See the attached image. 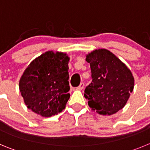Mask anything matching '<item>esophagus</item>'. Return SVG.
I'll return each instance as SVG.
<instances>
[{
  "mask_svg": "<svg viewBox=\"0 0 150 150\" xmlns=\"http://www.w3.org/2000/svg\"><path fill=\"white\" fill-rule=\"evenodd\" d=\"M84 86H85V83H84V82H81L80 85H79L76 88L79 90H82L84 88Z\"/></svg>",
  "mask_w": 150,
  "mask_h": 150,
  "instance_id": "34e87169",
  "label": "esophagus"
}]
</instances>
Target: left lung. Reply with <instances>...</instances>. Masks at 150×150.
<instances>
[{
	"label": "left lung",
	"mask_w": 150,
	"mask_h": 150,
	"mask_svg": "<svg viewBox=\"0 0 150 150\" xmlns=\"http://www.w3.org/2000/svg\"><path fill=\"white\" fill-rule=\"evenodd\" d=\"M92 82L85 89L90 108L99 114L112 115L122 109L134 88L127 67L106 49L95 50L87 56Z\"/></svg>",
	"instance_id": "8db88e82"
}]
</instances>
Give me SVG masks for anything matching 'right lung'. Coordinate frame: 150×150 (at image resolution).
<instances>
[{"label": "right lung", "instance_id": "obj_1", "mask_svg": "<svg viewBox=\"0 0 150 150\" xmlns=\"http://www.w3.org/2000/svg\"><path fill=\"white\" fill-rule=\"evenodd\" d=\"M68 61L66 54L47 51L30 63L19 83L28 109L43 117L65 109L70 98Z\"/></svg>", "mask_w": 150, "mask_h": 150}]
</instances>
